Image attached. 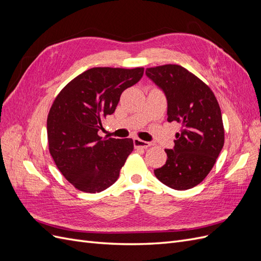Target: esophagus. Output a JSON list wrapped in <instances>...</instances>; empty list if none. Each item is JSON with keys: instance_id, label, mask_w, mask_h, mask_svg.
Segmentation results:
<instances>
[{"instance_id": "1", "label": "esophagus", "mask_w": 261, "mask_h": 261, "mask_svg": "<svg viewBox=\"0 0 261 261\" xmlns=\"http://www.w3.org/2000/svg\"><path fill=\"white\" fill-rule=\"evenodd\" d=\"M134 146H135V148H144V149H147L148 147L151 146V144L148 143V141L141 140V139H139V138H134Z\"/></svg>"}]
</instances>
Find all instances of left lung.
<instances>
[{"label":"left lung","instance_id":"1","mask_svg":"<svg viewBox=\"0 0 261 261\" xmlns=\"http://www.w3.org/2000/svg\"><path fill=\"white\" fill-rule=\"evenodd\" d=\"M146 75L168 101V121L181 125L168 159L154 170L161 183L177 191L193 188L204 179L224 145L222 115L215 93L186 68L167 64L146 69Z\"/></svg>","mask_w":261,"mask_h":261}]
</instances>
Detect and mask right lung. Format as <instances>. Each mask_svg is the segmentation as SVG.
I'll use <instances>...</instances> for the list:
<instances>
[{"mask_svg":"<svg viewBox=\"0 0 261 261\" xmlns=\"http://www.w3.org/2000/svg\"><path fill=\"white\" fill-rule=\"evenodd\" d=\"M143 67H93L70 81L55 98L46 120L49 151L64 177L85 193L114 184L133 139L102 138V121L114 113L122 92L140 81Z\"/></svg>","mask_w":261,"mask_h":261,"instance_id":"obj_1","label":"right lung"}]
</instances>
